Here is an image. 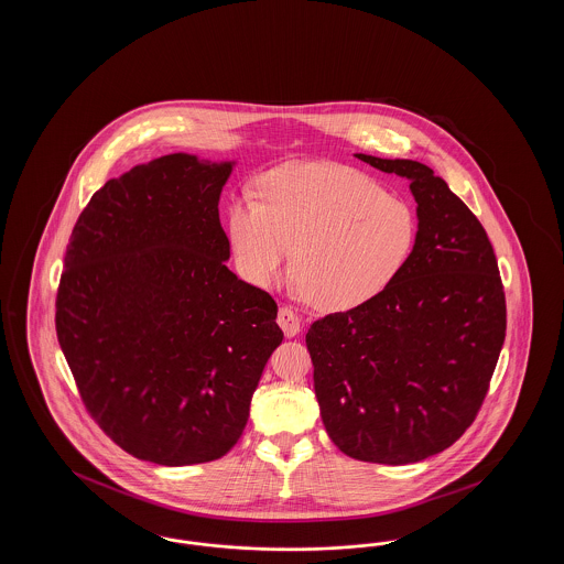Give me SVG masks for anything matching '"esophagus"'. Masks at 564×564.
I'll return each mask as SVG.
<instances>
[{
  "label": "esophagus",
  "mask_w": 564,
  "mask_h": 564,
  "mask_svg": "<svg viewBox=\"0 0 564 564\" xmlns=\"http://www.w3.org/2000/svg\"><path fill=\"white\" fill-rule=\"evenodd\" d=\"M276 323H279V327L283 329V334H285L288 338H294L295 334L300 332V319H297V315H295L294 311L288 308V306L279 308Z\"/></svg>",
  "instance_id": "esophagus-1"
}]
</instances>
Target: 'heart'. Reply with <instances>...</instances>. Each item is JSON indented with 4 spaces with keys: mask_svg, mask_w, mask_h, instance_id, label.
I'll return each mask as SVG.
<instances>
[{
    "mask_svg": "<svg viewBox=\"0 0 564 564\" xmlns=\"http://www.w3.org/2000/svg\"><path fill=\"white\" fill-rule=\"evenodd\" d=\"M228 239L242 276L270 288L294 264L308 302L349 311L380 294L408 262L416 217L372 177L338 162H292L270 171L262 200L228 209Z\"/></svg>",
    "mask_w": 564,
    "mask_h": 564,
    "instance_id": "1",
    "label": "heart"
}]
</instances>
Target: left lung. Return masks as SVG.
I'll list each match as a JSON object with an SVG mask.
<instances>
[{
  "instance_id": "8db88e82",
  "label": "left lung",
  "mask_w": 564,
  "mask_h": 564,
  "mask_svg": "<svg viewBox=\"0 0 564 564\" xmlns=\"http://www.w3.org/2000/svg\"><path fill=\"white\" fill-rule=\"evenodd\" d=\"M355 156L410 182L416 241L380 294L313 323L306 347L332 442L405 465L474 423L506 340V294L482 224L427 164Z\"/></svg>"
}]
</instances>
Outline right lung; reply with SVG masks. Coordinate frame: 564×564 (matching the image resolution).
Masks as SVG:
<instances>
[{
  "instance_id": "add662e5",
  "label": "right lung",
  "mask_w": 564,
  "mask_h": 564,
  "mask_svg": "<svg viewBox=\"0 0 564 564\" xmlns=\"http://www.w3.org/2000/svg\"><path fill=\"white\" fill-rule=\"evenodd\" d=\"M232 166L182 152L137 164L93 194L67 245L58 345L90 416L141 460L226 455L283 340L276 302L226 267Z\"/></svg>"
}]
</instances>
